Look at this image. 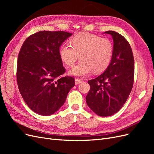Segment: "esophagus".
Returning <instances> with one entry per match:
<instances>
[{"mask_svg": "<svg viewBox=\"0 0 154 154\" xmlns=\"http://www.w3.org/2000/svg\"><path fill=\"white\" fill-rule=\"evenodd\" d=\"M82 82V80H81V79H78V78L75 79V84L76 85H78V84H79V83H80Z\"/></svg>", "mask_w": 154, "mask_h": 154, "instance_id": "1", "label": "esophagus"}]
</instances>
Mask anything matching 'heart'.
Returning <instances> with one entry per match:
<instances>
[{"label":"heart","mask_w":154,"mask_h":154,"mask_svg":"<svg viewBox=\"0 0 154 154\" xmlns=\"http://www.w3.org/2000/svg\"><path fill=\"white\" fill-rule=\"evenodd\" d=\"M60 49V59L68 67H72L80 56L81 61L69 71L71 75L84 76L92 71L103 72L110 65L113 55V44L107 38L89 32H79Z\"/></svg>","instance_id":"obj_1"}]
</instances>
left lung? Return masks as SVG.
<instances>
[{
  "mask_svg": "<svg viewBox=\"0 0 154 154\" xmlns=\"http://www.w3.org/2000/svg\"><path fill=\"white\" fill-rule=\"evenodd\" d=\"M113 38V55L105 71L88 81L91 88L86 96L88 107L97 115L107 117L122 109L132 91L134 59L131 47L124 36L108 31Z\"/></svg>",
  "mask_w": 154,
  "mask_h": 154,
  "instance_id": "8db88e82",
  "label": "left lung"
}]
</instances>
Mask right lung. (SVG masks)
<instances>
[{
  "label": "right lung",
  "instance_id": "obj_1",
  "mask_svg": "<svg viewBox=\"0 0 154 154\" xmlns=\"http://www.w3.org/2000/svg\"><path fill=\"white\" fill-rule=\"evenodd\" d=\"M72 33L42 31L30 35L23 43L18 57L17 81L27 105L35 113L49 116L60 109L74 78L61 77L66 72L60 59V47Z\"/></svg>",
  "mask_w": 154,
  "mask_h": 154
}]
</instances>
